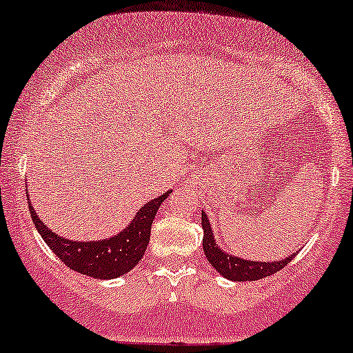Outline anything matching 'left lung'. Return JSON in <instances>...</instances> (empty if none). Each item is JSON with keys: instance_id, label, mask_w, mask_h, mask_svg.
Segmentation results:
<instances>
[{"instance_id": "obj_1", "label": "left lung", "mask_w": 353, "mask_h": 353, "mask_svg": "<svg viewBox=\"0 0 353 353\" xmlns=\"http://www.w3.org/2000/svg\"><path fill=\"white\" fill-rule=\"evenodd\" d=\"M201 225L204 230L203 237V252L206 255L208 262L216 270L219 275L228 278L230 281H255L260 278L270 276L273 273L280 272L283 267H286L298 252L291 254L283 260H273V262H255V260H245L241 256L230 255L228 252L221 249L219 243L216 242L214 232H212L210 219L201 212Z\"/></svg>"}]
</instances>
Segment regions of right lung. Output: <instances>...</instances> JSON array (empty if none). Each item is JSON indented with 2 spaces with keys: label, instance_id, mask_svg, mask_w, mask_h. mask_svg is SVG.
<instances>
[{
  "label": "right lung",
  "instance_id": "obj_1",
  "mask_svg": "<svg viewBox=\"0 0 353 353\" xmlns=\"http://www.w3.org/2000/svg\"><path fill=\"white\" fill-rule=\"evenodd\" d=\"M170 193L172 190L147 201L121 232L101 241H72L59 236L39 217L30 204L29 194L28 204L32 223L43 242L68 268L98 280H112L129 273L142 260L149 245L150 228L157 211Z\"/></svg>",
  "mask_w": 353,
  "mask_h": 353
}]
</instances>
